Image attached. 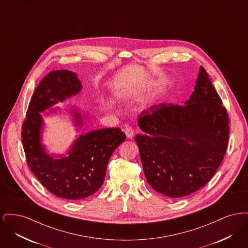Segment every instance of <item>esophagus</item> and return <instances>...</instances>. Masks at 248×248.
Listing matches in <instances>:
<instances>
[{"label": "esophagus", "mask_w": 248, "mask_h": 248, "mask_svg": "<svg viewBox=\"0 0 248 248\" xmlns=\"http://www.w3.org/2000/svg\"><path fill=\"white\" fill-rule=\"evenodd\" d=\"M124 133H125L127 139H132L134 137V130L131 126H126L124 129Z\"/></svg>", "instance_id": "esophagus-1"}]
</instances>
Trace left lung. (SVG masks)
Returning a JSON list of instances; mask_svg holds the SVG:
<instances>
[{
  "label": "left lung",
  "instance_id": "1",
  "mask_svg": "<svg viewBox=\"0 0 248 248\" xmlns=\"http://www.w3.org/2000/svg\"><path fill=\"white\" fill-rule=\"evenodd\" d=\"M135 138L144 174L161 194L180 198L203 187L221 164L229 140V116L200 67L184 105L161 103L143 110Z\"/></svg>",
  "mask_w": 248,
  "mask_h": 248
}]
</instances>
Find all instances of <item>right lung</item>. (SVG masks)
I'll return each mask as SVG.
<instances>
[{
    "instance_id": "obj_1",
    "label": "right lung",
    "mask_w": 248,
    "mask_h": 248,
    "mask_svg": "<svg viewBox=\"0 0 248 248\" xmlns=\"http://www.w3.org/2000/svg\"><path fill=\"white\" fill-rule=\"evenodd\" d=\"M82 83L75 72H49L36 87L22 126V143L27 163L44 187L68 200L86 198L99 189L106 176L112 153L126 136L119 127L94 130L80 135L64 154H48L42 143L44 120L41 112L79 94ZM59 108L50 109L46 115ZM70 112L74 125L81 129L83 114L76 107Z\"/></svg>"
}]
</instances>
